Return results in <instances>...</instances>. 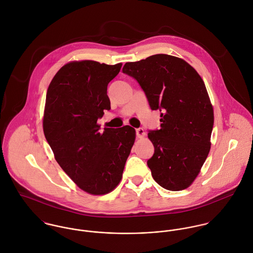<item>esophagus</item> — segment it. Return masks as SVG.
<instances>
[{
	"instance_id": "1",
	"label": "esophagus",
	"mask_w": 253,
	"mask_h": 253,
	"mask_svg": "<svg viewBox=\"0 0 253 253\" xmlns=\"http://www.w3.org/2000/svg\"><path fill=\"white\" fill-rule=\"evenodd\" d=\"M135 131H136V136H137L138 138H143L145 135H146L144 129H143L142 127H138V128H136V129H135Z\"/></svg>"
}]
</instances>
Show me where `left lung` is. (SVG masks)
I'll return each mask as SVG.
<instances>
[{
    "label": "left lung",
    "mask_w": 253,
    "mask_h": 253,
    "mask_svg": "<svg viewBox=\"0 0 253 253\" xmlns=\"http://www.w3.org/2000/svg\"><path fill=\"white\" fill-rule=\"evenodd\" d=\"M123 73L137 81L150 108L161 112V128L148 133L155 148L147 161L154 180L169 191L188 188L211 150L214 117L203 79L168 54L127 62Z\"/></svg>",
    "instance_id": "obj_1"
}]
</instances>
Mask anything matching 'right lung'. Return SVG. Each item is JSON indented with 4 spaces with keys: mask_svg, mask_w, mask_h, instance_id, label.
Instances as JSON below:
<instances>
[{
    "mask_svg": "<svg viewBox=\"0 0 253 253\" xmlns=\"http://www.w3.org/2000/svg\"><path fill=\"white\" fill-rule=\"evenodd\" d=\"M122 63L92 60L64 65L50 82L42 121L43 133L55 160L82 190L104 195L120 183L135 140V129L105 127L97 120L110 110L108 84Z\"/></svg>",
    "mask_w": 253,
    "mask_h": 253,
    "instance_id": "add662e5",
    "label": "right lung"
}]
</instances>
